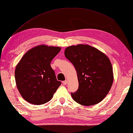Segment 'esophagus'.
Returning a JSON list of instances; mask_svg holds the SVG:
<instances>
[{
    "mask_svg": "<svg viewBox=\"0 0 133 133\" xmlns=\"http://www.w3.org/2000/svg\"><path fill=\"white\" fill-rule=\"evenodd\" d=\"M62 83H63V85H67V81L66 80V81H63Z\"/></svg>",
    "mask_w": 133,
    "mask_h": 133,
    "instance_id": "esophagus-1",
    "label": "esophagus"
}]
</instances>
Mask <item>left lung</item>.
Instances as JSON below:
<instances>
[{
	"instance_id": "left-lung-1",
	"label": "left lung",
	"mask_w": 133,
	"mask_h": 133,
	"mask_svg": "<svg viewBox=\"0 0 133 133\" xmlns=\"http://www.w3.org/2000/svg\"><path fill=\"white\" fill-rule=\"evenodd\" d=\"M66 57L75 66L79 88L71 93L73 99L84 106L98 104L112 86L114 75L109 58L97 48L85 44L67 47Z\"/></svg>"
}]
</instances>
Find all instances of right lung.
<instances>
[{
    "mask_svg": "<svg viewBox=\"0 0 133 133\" xmlns=\"http://www.w3.org/2000/svg\"><path fill=\"white\" fill-rule=\"evenodd\" d=\"M61 50L59 47L39 45L25 53L16 65L15 77L21 96L34 105L51 99L61 82L57 80L50 63Z\"/></svg>",
    "mask_w": 133,
    "mask_h": 133,
    "instance_id": "add662e5",
    "label": "right lung"
}]
</instances>
